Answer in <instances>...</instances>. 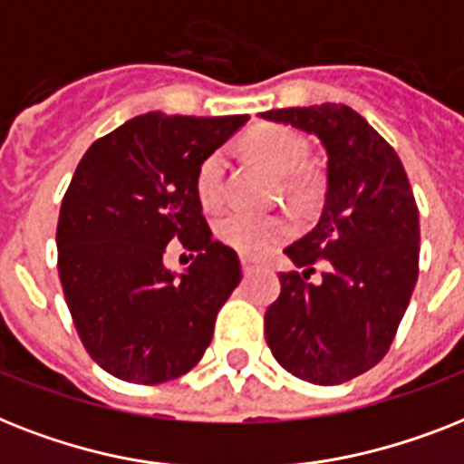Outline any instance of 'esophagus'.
Masks as SVG:
<instances>
[{"mask_svg": "<svg viewBox=\"0 0 464 464\" xmlns=\"http://www.w3.org/2000/svg\"><path fill=\"white\" fill-rule=\"evenodd\" d=\"M256 268H258V266H256V263L251 261V258H242V270H244V276H251V273H254Z\"/></svg>", "mask_w": 464, "mask_h": 464, "instance_id": "obj_1", "label": "esophagus"}]
</instances>
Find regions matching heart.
Listing matches in <instances>:
<instances>
[{"instance_id": "b5f03b06", "label": "heart", "mask_w": 464, "mask_h": 464, "mask_svg": "<svg viewBox=\"0 0 464 464\" xmlns=\"http://www.w3.org/2000/svg\"><path fill=\"white\" fill-rule=\"evenodd\" d=\"M246 148L263 168L276 177H292L306 160V148L302 139L283 127L256 129L246 139ZM222 177H225V155L220 150L210 153L201 162L196 174V196L206 208H215L222 198ZM290 191H296L299 184L290 181ZM292 225L283 215H254L244 210H232L218 220V237L244 256H261L276 244L287 239Z\"/></svg>"}]
</instances>
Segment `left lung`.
Returning a JSON list of instances; mask_svg holds the SVG:
<instances>
[{
  "instance_id": "1",
  "label": "left lung",
  "mask_w": 464,
  "mask_h": 464,
  "mask_svg": "<svg viewBox=\"0 0 464 464\" xmlns=\"http://www.w3.org/2000/svg\"><path fill=\"white\" fill-rule=\"evenodd\" d=\"M261 117L316 136L328 155L324 210L285 249L299 270L280 273L266 340L296 379L344 383L379 364L405 316L420 276V210L398 153L352 107L325 102ZM316 260L326 270L309 284Z\"/></svg>"
}]
</instances>
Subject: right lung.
<instances>
[{
	"label": "right lung",
	"instance_id": "add662e5",
	"mask_svg": "<svg viewBox=\"0 0 464 464\" xmlns=\"http://www.w3.org/2000/svg\"><path fill=\"white\" fill-rule=\"evenodd\" d=\"M246 121L140 114L95 140L73 172L57 222L59 280L81 343L117 379H179L210 344L242 266L213 239L196 174ZM169 241L197 251L181 274L161 261Z\"/></svg>",
	"mask_w": 464,
	"mask_h": 464
}]
</instances>
